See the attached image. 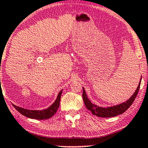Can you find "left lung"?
<instances>
[{
    "label": "left lung",
    "instance_id": "8db88e82",
    "mask_svg": "<svg viewBox=\"0 0 148 148\" xmlns=\"http://www.w3.org/2000/svg\"><path fill=\"white\" fill-rule=\"evenodd\" d=\"M141 80L140 82L139 83V85L137 86V89L134 92L133 95L129 98V99H128L127 101L122 103L119 105L111 106V107H108V108H102L97 106L95 104H92L88 98L86 96V94L84 90V88H83V92H82V98H83V101L84 103V105L86 107V108L88 110H90L92 112V114L93 115L97 116L98 117H101V118H110V117H114L118 115L123 114L129 108L130 106L132 105V103H133V101H135L136 97H137V95L138 93L139 88H140V84H141Z\"/></svg>",
    "mask_w": 148,
    "mask_h": 148
}]
</instances>
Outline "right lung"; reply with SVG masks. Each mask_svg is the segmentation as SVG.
Segmentation results:
<instances>
[{"mask_svg":"<svg viewBox=\"0 0 148 148\" xmlns=\"http://www.w3.org/2000/svg\"><path fill=\"white\" fill-rule=\"evenodd\" d=\"M62 93V90L59 92L58 97L53 103L51 106H49L48 108L45 110H27L24 108L19 107V106H15L13 104V106L18 111L19 113L25 116L27 118L32 119L36 120H45L50 119L56 113L57 110L60 107V103L61 99V95Z\"/></svg>","mask_w":148,"mask_h":148,"instance_id":"add662e5","label":"right lung"}]
</instances>
